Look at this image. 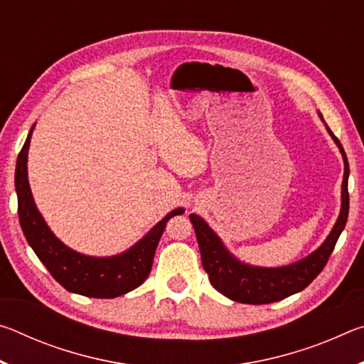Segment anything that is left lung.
I'll return each instance as SVG.
<instances>
[{
    "mask_svg": "<svg viewBox=\"0 0 364 364\" xmlns=\"http://www.w3.org/2000/svg\"><path fill=\"white\" fill-rule=\"evenodd\" d=\"M319 119L324 122L321 114H319ZM326 130H328L331 138L334 139V143L341 149L343 159L345 170L342 181V207L329 236L308 257L279 268L252 267V264L242 263L232 254H230V250L225 247V244L213 232L212 228L205 223L204 218H200L196 213L189 215V220L196 231L197 244H199L200 249L202 264H204V269L207 271L208 279H210L212 286L218 292L223 294L225 297L249 305L273 304V301L282 300L289 297V295L304 291L326 267L332 250L336 247L337 239L343 231L345 223H347L350 205L348 160L347 156H345L341 141L334 136V133L331 132L328 125H326Z\"/></svg>",
    "mask_w": 364,
    "mask_h": 364,
    "instance_id": "1",
    "label": "left lung"
}]
</instances>
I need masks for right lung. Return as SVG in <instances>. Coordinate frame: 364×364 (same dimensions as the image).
Segmentation results:
<instances>
[{
	"label": "right lung",
	"mask_w": 364,
	"mask_h": 364,
	"mask_svg": "<svg viewBox=\"0 0 364 364\" xmlns=\"http://www.w3.org/2000/svg\"><path fill=\"white\" fill-rule=\"evenodd\" d=\"M30 130L16 164V193L21 228L30 247L48 268L49 273L69 292L93 299H114L143 284L151 273L154 254L167 221L181 215L183 208H175L152 230L123 254L114 257H90L67 247L54 236L35 205L27 175V157Z\"/></svg>",
	"instance_id": "right-lung-1"
}]
</instances>
